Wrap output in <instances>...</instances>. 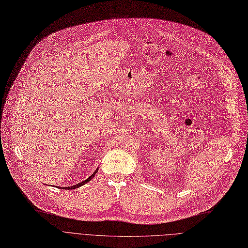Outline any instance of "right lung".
<instances>
[{"mask_svg": "<svg viewBox=\"0 0 248 248\" xmlns=\"http://www.w3.org/2000/svg\"><path fill=\"white\" fill-rule=\"evenodd\" d=\"M98 172V168L95 170V172L89 177V178H87L86 180H84V181H82L81 183H78V184H76V185H74V186H66V187H63L64 189L65 188H67V189H73V188H78V187H79V186H83V185H85L86 183H88L89 181H91L93 178H94V176H95V174H96ZM60 187H62V186H60Z\"/></svg>", "mask_w": 248, "mask_h": 248, "instance_id": "1", "label": "right lung"}]
</instances>
